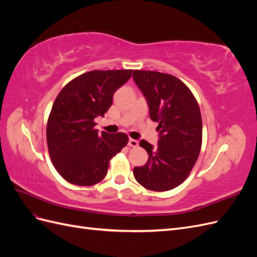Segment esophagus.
Returning <instances> with one entry per match:
<instances>
[{
    "label": "esophagus",
    "instance_id": "esophagus-1",
    "mask_svg": "<svg viewBox=\"0 0 257 257\" xmlns=\"http://www.w3.org/2000/svg\"><path fill=\"white\" fill-rule=\"evenodd\" d=\"M128 146H130V147H133V148H136V147H138V142L136 141V139H132V138H130V141H128Z\"/></svg>",
    "mask_w": 257,
    "mask_h": 257
}]
</instances>
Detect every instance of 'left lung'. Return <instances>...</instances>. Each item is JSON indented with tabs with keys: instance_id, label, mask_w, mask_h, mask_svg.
<instances>
[{
	"instance_id": "1",
	"label": "left lung",
	"mask_w": 257,
	"mask_h": 257,
	"mask_svg": "<svg viewBox=\"0 0 257 257\" xmlns=\"http://www.w3.org/2000/svg\"><path fill=\"white\" fill-rule=\"evenodd\" d=\"M133 79L147 99L151 120L159 122L158 147L139 143L149 159L134 168V177L148 190L169 191L188 178L198 159L203 139L199 106L191 90L173 75L134 71Z\"/></svg>"
}]
</instances>
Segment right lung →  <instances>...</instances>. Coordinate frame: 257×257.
I'll list each match as a JSON object with an SVG mask.
<instances>
[{
    "label": "right lung",
    "instance_id": "obj_1",
    "mask_svg": "<svg viewBox=\"0 0 257 257\" xmlns=\"http://www.w3.org/2000/svg\"><path fill=\"white\" fill-rule=\"evenodd\" d=\"M132 69L91 71L68 82L52 105L47 123V145L53 166L69 183L93 185L105 178L109 161L128 137L94 128L114 92L132 76Z\"/></svg>",
    "mask_w": 257,
    "mask_h": 257
}]
</instances>
